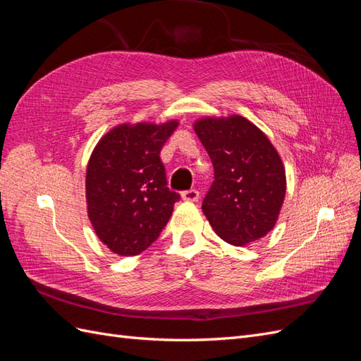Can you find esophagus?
<instances>
[{
	"instance_id": "esophagus-1",
	"label": "esophagus",
	"mask_w": 361,
	"mask_h": 361,
	"mask_svg": "<svg viewBox=\"0 0 361 361\" xmlns=\"http://www.w3.org/2000/svg\"><path fill=\"white\" fill-rule=\"evenodd\" d=\"M199 191L197 190H188V191H182L180 192V197L185 202H197L199 200Z\"/></svg>"
}]
</instances>
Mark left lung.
<instances>
[{"label": "left lung", "mask_w": 361, "mask_h": 361, "mask_svg": "<svg viewBox=\"0 0 361 361\" xmlns=\"http://www.w3.org/2000/svg\"><path fill=\"white\" fill-rule=\"evenodd\" d=\"M194 130L214 164L202 209L223 241L243 247L276 226L286 171L269 138L243 116L203 117Z\"/></svg>", "instance_id": "1"}]
</instances>
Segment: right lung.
Segmentation results:
<instances>
[{"label":"right lung","mask_w":361,"mask_h":361,"mask_svg":"<svg viewBox=\"0 0 361 361\" xmlns=\"http://www.w3.org/2000/svg\"><path fill=\"white\" fill-rule=\"evenodd\" d=\"M178 125V120L117 125L92 152L87 214L97 238L118 256H137L157 241L180 199L169 190L159 158Z\"/></svg>","instance_id":"1"}]
</instances>
